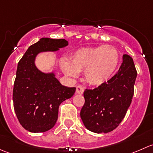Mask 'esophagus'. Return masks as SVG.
I'll return each mask as SVG.
<instances>
[{"instance_id": "34e87169", "label": "esophagus", "mask_w": 153, "mask_h": 153, "mask_svg": "<svg viewBox=\"0 0 153 153\" xmlns=\"http://www.w3.org/2000/svg\"><path fill=\"white\" fill-rule=\"evenodd\" d=\"M76 93L78 95H82L84 93V88L81 86H76Z\"/></svg>"}]
</instances>
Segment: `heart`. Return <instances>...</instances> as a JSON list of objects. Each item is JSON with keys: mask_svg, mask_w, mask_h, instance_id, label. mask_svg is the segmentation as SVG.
Instances as JSON below:
<instances>
[{"mask_svg": "<svg viewBox=\"0 0 153 153\" xmlns=\"http://www.w3.org/2000/svg\"><path fill=\"white\" fill-rule=\"evenodd\" d=\"M120 60L118 49L112 46L83 47L72 54L71 62L64 60L61 67L64 73L71 77L78 76V72L84 70L87 83L101 86L109 83L115 75Z\"/></svg>", "mask_w": 153, "mask_h": 153, "instance_id": "1", "label": "heart"}]
</instances>
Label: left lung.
Returning <instances> with one entry per match:
<instances>
[{"label":"left lung","mask_w":153,"mask_h":153,"mask_svg":"<svg viewBox=\"0 0 153 153\" xmlns=\"http://www.w3.org/2000/svg\"><path fill=\"white\" fill-rule=\"evenodd\" d=\"M118 72L109 83L84 92L85 103L81 118L88 130L107 133L124 119L134 95L137 72L132 57L123 55Z\"/></svg>","instance_id":"obj_1"}]
</instances>
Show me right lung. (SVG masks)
I'll return each instance as SVG.
<instances>
[{
    "label": "right lung",
    "instance_id": "add662e5",
    "mask_svg": "<svg viewBox=\"0 0 153 153\" xmlns=\"http://www.w3.org/2000/svg\"><path fill=\"white\" fill-rule=\"evenodd\" d=\"M65 39L42 38L30 46L18 62L13 89L15 114L21 126L31 132H44L58 120V108L72 97L75 87L63 86L52 71L44 72L35 64L41 52H55L67 47Z\"/></svg>",
    "mask_w": 153,
    "mask_h": 153
}]
</instances>
